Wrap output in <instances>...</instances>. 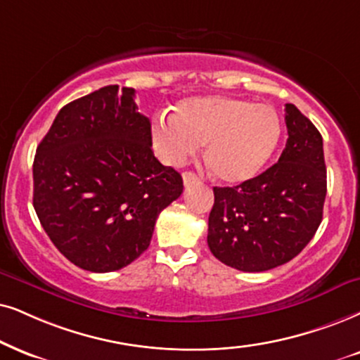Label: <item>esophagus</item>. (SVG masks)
<instances>
[{
  "instance_id": "34e87169",
  "label": "esophagus",
  "mask_w": 360,
  "mask_h": 360,
  "mask_svg": "<svg viewBox=\"0 0 360 360\" xmlns=\"http://www.w3.org/2000/svg\"><path fill=\"white\" fill-rule=\"evenodd\" d=\"M195 181H198V176H195L194 172L188 171V172H184V174H183V183H184V186L193 184V183H195Z\"/></svg>"
}]
</instances>
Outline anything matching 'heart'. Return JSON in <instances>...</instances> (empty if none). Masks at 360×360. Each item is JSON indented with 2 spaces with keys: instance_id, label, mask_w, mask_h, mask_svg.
Instances as JSON below:
<instances>
[{
  "instance_id": "obj_1",
  "label": "heart",
  "mask_w": 360,
  "mask_h": 360,
  "mask_svg": "<svg viewBox=\"0 0 360 360\" xmlns=\"http://www.w3.org/2000/svg\"><path fill=\"white\" fill-rule=\"evenodd\" d=\"M281 120L266 104L231 96H198L177 103L171 120L153 122L154 151L181 166L206 144L204 159L217 181L240 184L257 176L281 141Z\"/></svg>"
}]
</instances>
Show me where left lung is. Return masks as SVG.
I'll use <instances>...</instances> for the list:
<instances>
[{"label":"left lung","instance_id":"1","mask_svg":"<svg viewBox=\"0 0 360 360\" xmlns=\"http://www.w3.org/2000/svg\"><path fill=\"white\" fill-rule=\"evenodd\" d=\"M285 126L289 138L274 166L234 188H214L207 245L238 271L262 272L289 262L322 221V136L294 104H285Z\"/></svg>","mask_w":360,"mask_h":360}]
</instances>
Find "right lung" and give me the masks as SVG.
<instances>
[{
    "mask_svg": "<svg viewBox=\"0 0 360 360\" xmlns=\"http://www.w3.org/2000/svg\"><path fill=\"white\" fill-rule=\"evenodd\" d=\"M134 89L104 86L54 117L36 149L33 206L58 251L91 272L126 267L149 248L183 177L153 154Z\"/></svg>",
    "mask_w": 360,
    "mask_h": 360,
    "instance_id": "add662e5",
    "label": "right lung"
}]
</instances>
